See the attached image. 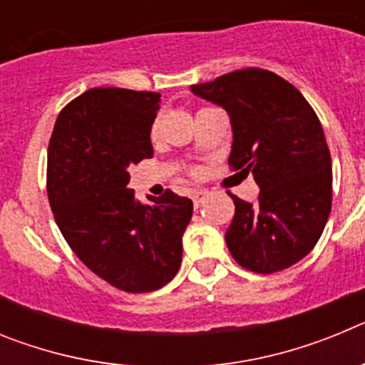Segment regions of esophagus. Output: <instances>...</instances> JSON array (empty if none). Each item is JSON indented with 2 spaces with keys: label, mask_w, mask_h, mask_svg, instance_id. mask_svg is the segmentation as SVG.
I'll use <instances>...</instances> for the list:
<instances>
[{
  "label": "esophagus",
  "mask_w": 365,
  "mask_h": 365,
  "mask_svg": "<svg viewBox=\"0 0 365 365\" xmlns=\"http://www.w3.org/2000/svg\"><path fill=\"white\" fill-rule=\"evenodd\" d=\"M208 193H210L208 190H195V192H193L192 199H193V205H195V208H199V206L202 205V201L208 197Z\"/></svg>",
  "instance_id": "34e87169"
}]
</instances>
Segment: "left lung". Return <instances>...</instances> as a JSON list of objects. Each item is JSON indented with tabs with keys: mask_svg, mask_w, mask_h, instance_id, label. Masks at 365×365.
Listing matches in <instances>:
<instances>
[{
	"mask_svg": "<svg viewBox=\"0 0 365 365\" xmlns=\"http://www.w3.org/2000/svg\"><path fill=\"white\" fill-rule=\"evenodd\" d=\"M232 124L234 170L252 172L254 202L234 199L225 240L241 267L259 274L294 265L320 240L331 212L333 168L314 109L292 83L265 69H241L192 86Z\"/></svg>",
	"mask_w": 365,
	"mask_h": 365,
	"instance_id": "8db88e82",
	"label": "left lung"
}]
</instances>
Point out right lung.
<instances>
[{
	"instance_id": "obj_1",
	"label": "right lung",
	"mask_w": 365,
	"mask_h": 365,
	"mask_svg": "<svg viewBox=\"0 0 365 365\" xmlns=\"http://www.w3.org/2000/svg\"><path fill=\"white\" fill-rule=\"evenodd\" d=\"M159 93L96 87L58 115L47 151L56 225L89 270L125 292L166 285L182 259L193 202L166 190L151 205L128 188L131 164L153 157Z\"/></svg>"
}]
</instances>
